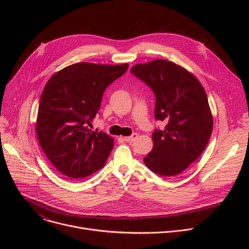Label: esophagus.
I'll list each match as a JSON object with an SVG mask.
<instances>
[{
  "instance_id": "obj_1",
  "label": "esophagus",
  "mask_w": 249,
  "mask_h": 249,
  "mask_svg": "<svg viewBox=\"0 0 249 249\" xmlns=\"http://www.w3.org/2000/svg\"><path fill=\"white\" fill-rule=\"evenodd\" d=\"M137 138H138V134H137V133H134V134H132V135L129 136V137H124V141L128 142V143H132V142H134Z\"/></svg>"
}]
</instances>
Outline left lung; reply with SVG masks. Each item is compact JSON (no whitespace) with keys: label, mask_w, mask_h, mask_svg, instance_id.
<instances>
[{"label":"left lung","mask_w":249,"mask_h":249,"mask_svg":"<svg viewBox=\"0 0 249 249\" xmlns=\"http://www.w3.org/2000/svg\"><path fill=\"white\" fill-rule=\"evenodd\" d=\"M131 73L152 89L155 118L166 124L164 130L155 129L154 148L144 162L161 176L179 174L200 157L211 137L207 94L187 70L166 60L135 65Z\"/></svg>","instance_id":"8db88e82"}]
</instances>
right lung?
Returning a JSON list of instances; mask_svg holds the SVG:
<instances>
[{
    "label": "right lung",
    "mask_w": 249,
    "mask_h": 249,
    "mask_svg": "<svg viewBox=\"0 0 249 249\" xmlns=\"http://www.w3.org/2000/svg\"><path fill=\"white\" fill-rule=\"evenodd\" d=\"M128 67L82 62L62 69L47 82L35 130L44 154L63 175L80 179L104 166L114 140L89 130V125L100 108L106 88Z\"/></svg>",
    "instance_id": "add662e5"
}]
</instances>
